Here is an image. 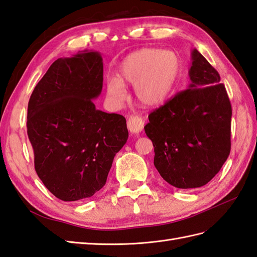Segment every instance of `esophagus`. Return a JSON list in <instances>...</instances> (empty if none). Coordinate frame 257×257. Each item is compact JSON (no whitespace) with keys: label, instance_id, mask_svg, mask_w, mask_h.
<instances>
[{"label":"esophagus","instance_id":"obj_1","mask_svg":"<svg viewBox=\"0 0 257 257\" xmlns=\"http://www.w3.org/2000/svg\"><path fill=\"white\" fill-rule=\"evenodd\" d=\"M127 126L128 129L131 134H139L142 131L144 127V121L142 119V117L138 116V115H133L129 117V119L127 121Z\"/></svg>","mask_w":257,"mask_h":257}]
</instances>
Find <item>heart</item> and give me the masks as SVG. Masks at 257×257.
<instances>
[{
  "mask_svg": "<svg viewBox=\"0 0 257 257\" xmlns=\"http://www.w3.org/2000/svg\"><path fill=\"white\" fill-rule=\"evenodd\" d=\"M181 58L172 50L144 48L128 54L119 64L118 77L106 79V93L114 104L126 97L123 83L134 84L138 101L157 106L168 100L181 74Z\"/></svg>",
  "mask_w": 257,
  "mask_h": 257,
  "instance_id": "b5f03b06",
  "label": "heart"
}]
</instances>
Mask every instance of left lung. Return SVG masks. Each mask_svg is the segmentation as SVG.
Listing matches in <instances>:
<instances>
[{
    "label": "left lung",
    "instance_id": "8db88e82",
    "mask_svg": "<svg viewBox=\"0 0 257 257\" xmlns=\"http://www.w3.org/2000/svg\"><path fill=\"white\" fill-rule=\"evenodd\" d=\"M190 84L149 115L154 166L178 189L205 186L230 154L231 104L220 76L196 49L191 53Z\"/></svg>",
    "mask_w": 257,
    "mask_h": 257
}]
</instances>
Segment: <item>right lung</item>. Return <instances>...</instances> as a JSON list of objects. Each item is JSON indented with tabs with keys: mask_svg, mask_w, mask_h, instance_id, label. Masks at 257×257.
Segmentation results:
<instances>
[{
	"mask_svg": "<svg viewBox=\"0 0 257 257\" xmlns=\"http://www.w3.org/2000/svg\"><path fill=\"white\" fill-rule=\"evenodd\" d=\"M103 60L84 50L50 66L28 103L27 134L43 185L65 202L91 197L105 186L128 139L126 118L96 109Z\"/></svg>",
	"mask_w": 257,
	"mask_h": 257,
	"instance_id": "right-lung-1",
	"label": "right lung"
}]
</instances>
